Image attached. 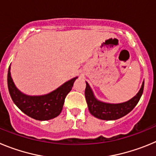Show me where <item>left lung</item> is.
<instances>
[{
	"instance_id": "obj_1",
	"label": "left lung",
	"mask_w": 156,
	"mask_h": 156,
	"mask_svg": "<svg viewBox=\"0 0 156 156\" xmlns=\"http://www.w3.org/2000/svg\"><path fill=\"white\" fill-rule=\"evenodd\" d=\"M144 83V81L143 82L138 93L130 100L119 104H111V103L103 102L98 100L95 98L90 87L86 82L85 98L87 103L88 109L92 115L100 119L115 120L119 119L129 113V112H131L135 106L137 105L143 94Z\"/></svg>"
}]
</instances>
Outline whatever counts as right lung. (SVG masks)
<instances>
[{
	"label": "right lung",
	"mask_w": 156,
	"mask_h": 156,
	"mask_svg": "<svg viewBox=\"0 0 156 156\" xmlns=\"http://www.w3.org/2000/svg\"><path fill=\"white\" fill-rule=\"evenodd\" d=\"M11 67L8 72V87L13 102L26 115L37 120H49L61 113L66 95L69 93L77 77L63 83L51 93L40 96H30L22 93L16 87L11 76Z\"/></svg>",
	"instance_id": "obj_1"
}]
</instances>
